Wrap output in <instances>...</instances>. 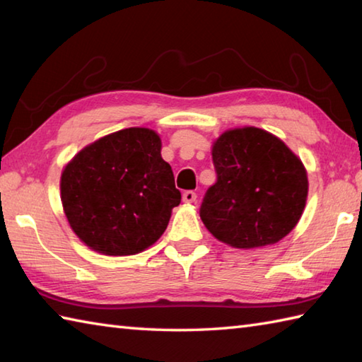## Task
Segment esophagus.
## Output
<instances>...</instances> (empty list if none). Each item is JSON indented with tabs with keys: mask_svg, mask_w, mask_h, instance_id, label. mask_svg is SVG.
<instances>
[{
	"mask_svg": "<svg viewBox=\"0 0 362 362\" xmlns=\"http://www.w3.org/2000/svg\"><path fill=\"white\" fill-rule=\"evenodd\" d=\"M182 200L186 203H195L197 202V194L194 190H186L182 194Z\"/></svg>",
	"mask_w": 362,
	"mask_h": 362,
	"instance_id": "1",
	"label": "esophagus"
}]
</instances>
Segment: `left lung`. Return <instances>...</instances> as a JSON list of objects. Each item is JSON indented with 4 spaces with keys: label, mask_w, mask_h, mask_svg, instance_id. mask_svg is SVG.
I'll list each match as a JSON object with an SVG mask.
<instances>
[{
    "label": "left lung",
    "mask_w": 362,
    "mask_h": 362,
    "mask_svg": "<svg viewBox=\"0 0 362 362\" xmlns=\"http://www.w3.org/2000/svg\"><path fill=\"white\" fill-rule=\"evenodd\" d=\"M217 181L206 190L200 217L228 245L256 248L289 234L301 217L308 176L284 142L259 128L226 131L212 146Z\"/></svg>",
    "instance_id": "8db88e82"
}]
</instances>
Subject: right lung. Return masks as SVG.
<instances>
[{
	"label": "right lung",
	"instance_id": "1",
	"mask_svg": "<svg viewBox=\"0 0 362 362\" xmlns=\"http://www.w3.org/2000/svg\"><path fill=\"white\" fill-rule=\"evenodd\" d=\"M61 200L78 238L127 256L153 245L181 203L160 139L146 128L112 132L81 150L61 176Z\"/></svg>",
	"mask_w": 362,
	"mask_h": 362
}]
</instances>
